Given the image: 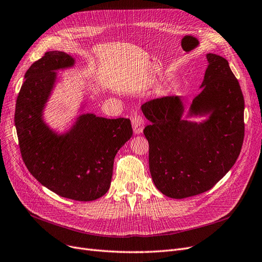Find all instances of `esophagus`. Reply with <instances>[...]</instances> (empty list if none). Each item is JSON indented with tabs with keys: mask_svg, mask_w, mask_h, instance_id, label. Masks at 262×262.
<instances>
[{
	"mask_svg": "<svg viewBox=\"0 0 262 262\" xmlns=\"http://www.w3.org/2000/svg\"><path fill=\"white\" fill-rule=\"evenodd\" d=\"M132 127L135 134H141L144 129V118L141 115H134L132 117Z\"/></svg>",
	"mask_w": 262,
	"mask_h": 262,
	"instance_id": "obj_1",
	"label": "esophagus"
}]
</instances>
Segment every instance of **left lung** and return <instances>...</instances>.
<instances>
[{"label":"left lung","instance_id":"obj_1","mask_svg":"<svg viewBox=\"0 0 262 262\" xmlns=\"http://www.w3.org/2000/svg\"><path fill=\"white\" fill-rule=\"evenodd\" d=\"M201 91L188 116H204L202 122L182 119L184 105L177 96L143 104L150 123L144 134L149 144V170L155 186L173 199H184L213 188L235 163L244 140V98L228 61L207 54Z\"/></svg>","mask_w":262,"mask_h":262}]
</instances>
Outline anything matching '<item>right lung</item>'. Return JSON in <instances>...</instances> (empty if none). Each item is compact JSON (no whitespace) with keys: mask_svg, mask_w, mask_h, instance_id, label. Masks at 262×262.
<instances>
[{"mask_svg":"<svg viewBox=\"0 0 262 262\" xmlns=\"http://www.w3.org/2000/svg\"><path fill=\"white\" fill-rule=\"evenodd\" d=\"M62 51H48L29 68L16 102L15 125L29 172L49 190L71 200L93 201L110 189L114 158L132 137L128 118L82 114L71 130L52 131L43 110L57 72L74 66Z\"/></svg>","mask_w":262,"mask_h":262,"instance_id":"1","label":"right lung"}]
</instances>
